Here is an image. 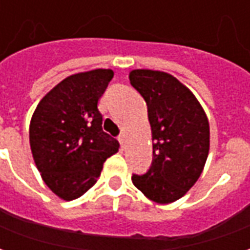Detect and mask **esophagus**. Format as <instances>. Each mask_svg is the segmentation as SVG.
Wrapping results in <instances>:
<instances>
[{"label": "esophagus", "instance_id": "obj_1", "mask_svg": "<svg viewBox=\"0 0 250 250\" xmlns=\"http://www.w3.org/2000/svg\"><path fill=\"white\" fill-rule=\"evenodd\" d=\"M118 139H119L120 145H122V146H125V134H120Z\"/></svg>", "mask_w": 250, "mask_h": 250}]
</instances>
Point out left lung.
Returning <instances> with one entry per match:
<instances>
[{"mask_svg": "<svg viewBox=\"0 0 250 250\" xmlns=\"http://www.w3.org/2000/svg\"><path fill=\"white\" fill-rule=\"evenodd\" d=\"M130 83L146 100L152 132V162L132 184L157 204L184 197L208 159L209 120L193 92L166 72L134 69Z\"/></svg>", "mask_w": 250, "mask_h": 250, "instance_id": "obj_1", "label": "left lung"}]
</instances>
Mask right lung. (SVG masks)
<instances>
[{
	"label": "right lung",
	"mask_w": 250,
	"mask_h": 250,
	"mask_svg": "<svg viewBox=\"0 0 250 250\" xmlns=\"http://www.w3.org/2000/svg\"><path fill=\"white\" fill-rule=\"evenodd\" d=\"M114 77L111 69L64 79L37 104L29 125L30 150L41 177L57 197L72 201L96 184L119 142L103 131L98 102Z\"/></svg>",
	"instance_id": "obj_1"
}]
</instances>
